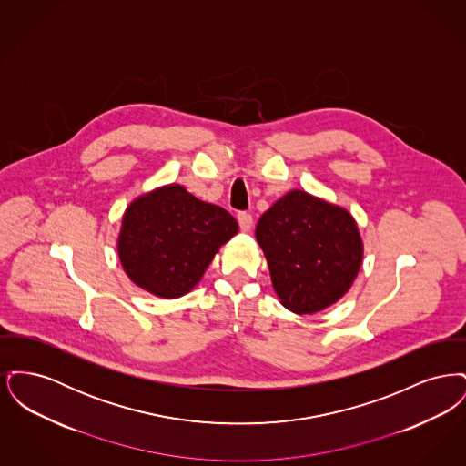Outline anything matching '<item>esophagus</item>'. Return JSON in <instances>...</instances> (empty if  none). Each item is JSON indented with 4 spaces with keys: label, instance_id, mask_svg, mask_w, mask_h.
I'll list each match as a JSON object with an SVG mask.
<instances>
[{
    "label": "esophagus",
    "instance_id": "1",
    "mask_svg": "<svg viewBox=\"0 0 466 466\" xmlns=\"http://www.w3.org/2000/svg\"><path fill=\"white\" fill-rule=\"evenodd\" d=\"M238 222H239L241 230L248 232L251 228V225H253V217L249 213H246V211H241V213H238Z\"/></svg>",
    "mask_w": 466,
    "mask_h": 466
}]
</instances>
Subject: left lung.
Wrapping results in <instances>:
<instances>
[{
    "label": "left lung",
    "instance_id": "left-lung-1",
    "mask_svg": "<svg viewBox=\"0 0 466 466\" xmlns=\"http://www.w3.org/2000/svg\"><path fill=\"white\" fill-rule=\"evenodd\" d=\"M255 234L281 304L297 314L332 306L361 266L363 244L353 217L302 190L272 204Z\"/></svg>",
    "mask_w": 466,
    "mask_h": 466
}]
</instances>
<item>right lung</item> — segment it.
Returning <instances> with one entry per match:
<instances>
[{"instance_id":"right-lung-1","label":"right lung","mask_w":466,"mask_h":466,"mask_svg":"<svg viewBox=\"0 0 466 466\" xmlns=\"http://www.w3.org/2000/svg\"><path fill=\"white\" fill-rule=\"evenodd\" d=\"M236 232L238 222L228 211L169 185L127 208L118 257L137 287L177 299L199 283L218 248Z\"/></svg>"}]
</instances>
